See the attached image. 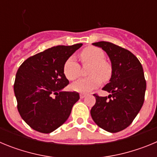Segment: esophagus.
I'll list each match as a JSON object with an SVG mask.
<instances>
[{"label": "esophagus", "mask_w": 157, "mask_h": 157, "mask_svg": "<svg viewBox=\"0 0 157 157\" xmlns=\"http://www.w3.org/2000/svg\"><path fill=\"white\" fill-rule=\"evenodd\" d=\"M85 97H86V94H80V98H82H82H85Z\"/></svg>", "instance_id": "obj_1"}]
</instances>
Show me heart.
I'll return each instance as SVG.
<instances>
[{
	"mask_svg": "<svg viewBox=\"0 0 157 157\" xmlns=\"http://www.w3.org/2000/svg\"><path fill=\"white\" fill-rule=\"evenodd\" d=\"M80 59L83 64H91L89 70L90 77L82 78L71 86L74 90L81 93H89L101 86V78L108 81L112 76V67L105 61V55L101 48L95 46H89L80 52ZM63 74L67 79L74 81L80 77L81 67L74 56L67 59L63 64Z\"/></svg>",
	"mask_w": 157,
	"mask_h": 157,
	"instance_id": "b5f03b06",
	"label": "heart"
}]
</instances>
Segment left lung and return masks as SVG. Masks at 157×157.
Segmentation results:
<instances>
[{"instance_id": "left-lung-1", "label": "left lung", "mask_w": 157, "mask_h": 157, "mask_svg": "<svg viewBox=\"0 0 157 157\" xmlns=\"http://www.w3.org/2000/svg\"><path fill=\"white\" fill-rule=\"evenodd\" d=\"M93 45L109 55L112 71L110 82L102 89L110 94H94L96 103L91 109V116L101 128L119 132L131 124L143 105L146 90L143 68L138 58L126 48L108 41Z\"/></svg>"}]
</instances>
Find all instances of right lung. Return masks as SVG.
I'll return each instance as SVG.
<instances>
[{
	"instance_id": "1",
	"label": "right lung",
	"mask_w": 157,
	"mask_h": 157,
	"mask_svg": "<svg viewBox=\"0 0 157 157\" xmlns=\"http://www.w3.org/2000/svg\"><path fill=\"white\" fill-rule=\"evenodd\" d=\"M82 43L57 45L37 53L20 65L14 83L22 119L38 132H52L66 122L79 99L75 92L62 91L69 84L63 64Z\"/></svg>"
}]
</instances>
